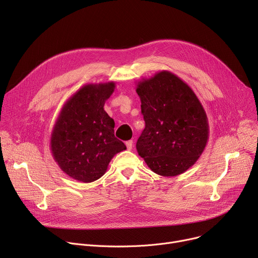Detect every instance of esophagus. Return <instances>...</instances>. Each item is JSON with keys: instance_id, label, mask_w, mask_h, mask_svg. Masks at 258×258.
I'll return each instance as SVG.
<instances>
[{"instance_id": "esophagus-1", "label": "esophagus", "mask_w": 258, "mask_h": 258, "mask_svg": "<svg viewBox=\"0 0 258 258\" xmlns=\"http://www.w3.org/2000/svg\"><path fill=\"white\" fill-rule=\"evenodd\" d=\"M125 145H126V147H127V150L131 151L132 148H133V141H132V140L126 141V142H125Z\"/></svg>"}]
</instances>
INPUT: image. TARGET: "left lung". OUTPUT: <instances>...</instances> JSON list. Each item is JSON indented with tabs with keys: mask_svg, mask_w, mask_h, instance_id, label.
<instances>
[{
	"mask_svg": "<svg viewBox=\"0 0 258 258\" xmlns=\"http://www.w3.org/2000/svg\"><path fill=\"white\" fill-rule=\"evenodd\" d=\"M145 127L138 154L154 172L173 177L201 156L208 139L204 108L196 94L170 72H160L138 85Z\"/></svg>",
	"mask_w": 258,
	"mask_h": 258,
	"instance_id": "1",
	"label": "left lung"
}]
</instances>
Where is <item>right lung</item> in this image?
Listing matches in <instances>:
<instances>
[{
  "label": "right lung",
  "mask_w": 258,
  "mask_h": 258,
  "mask_svg": "<svg viewBox=\"0 0 258 258\" xmlns=\"http://www.w3.org/2000/svg\"><path fill=\"white\" fill-rule=\"evenodd\" d=\"M114 89V83L81 88L67 101L54 126L53 157L77 181L90 183L99 179L114 155L126 148L115 137V122L103 110Z\"/></svg>",
  "instance_id": "add662e5"
}]
</instances>
